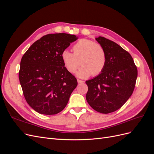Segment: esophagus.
Here are the masks:
<instances>
[{"mask_svg": "<svg viewBox=\"0 0 154 154\" xmlns=\"http://www.w3.org/2000/svg\"><path fill=\"white\" fill-rule=\"evenodd\" d=\"M77 82H78V83H79V84H81V83H83V81H82V80H77Z\"/></svg>", "mask_w": 154, "mask_h": 154, "instance_id": "1", "label": "esophagus"}]
</instances>
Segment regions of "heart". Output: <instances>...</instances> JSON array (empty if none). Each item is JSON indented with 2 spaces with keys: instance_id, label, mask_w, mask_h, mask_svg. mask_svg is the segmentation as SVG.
Instances as JSON below:
<instances>
[{
  "instance_id": "b5f03b06",
  "label": "heart",
  "mask_w": 154,
  "mask_h": 154,
  "mask_svg": "<svg viewBox=\"0 0 154 154\" xmlns=\"http://www.w3.org/2000/svg\"><path fill=\"white\" fill-rule=\"evenodd\" d=\"M73 53L65 49L61 58L65 67L70 72H74L82 65L76 75L81 78L96 76L105 68L106 60L105 51L101 44L91 40L82 39L73 46Z\"/></svg>"
}]
</instances>
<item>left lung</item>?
<instances>
[{
	"label": "left lung",
	"instance_id": "8db88e82",
	"mask_svg": "<svg viewBox=\"0 0 154 154\" xmlns=\"http://www.w3.org/2000/svg\"><path fill=\"white\" fill-rule=\"evenodd\" d=\"M96 40L103 46L106 56L104 69L86 81V100L97 112L109 114L118 110L132 94L137 69L132 57L120 45L104 37Z\"/></svg>",
	"mask_w": 154,
	"mask_h": 154
}]
</instances>
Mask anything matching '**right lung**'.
Returning a JSON list of instances; mask_svg holds the SVG:
<instances>
[{
	"mask_svg": "<svg viewBox=\"0 0 154 154\" xmlns=\"http://www.w3.org/2000/svg\"><path fill=\"white\" fill-rule=\"evenodd\" d=\"M78 38L66 33L45 35L22 57L20 83L27 103L37 112L57 114L66 106L78 82L65 67L61 54Z\"/></svg>",
	"mask_w": 154,
	"mask_h": 154,
	"instance_id": "add662e5",
	"label": "right lung"
}]
</instances>
